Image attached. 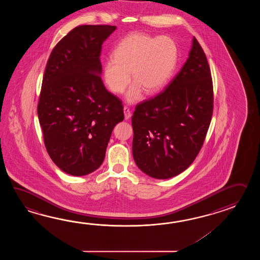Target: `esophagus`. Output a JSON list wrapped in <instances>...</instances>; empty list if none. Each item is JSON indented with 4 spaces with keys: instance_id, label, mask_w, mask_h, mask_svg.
Masks as SVG:
<instances>
[{
    "instance_id": "obj_1",
    "label": "esophagus",
    "mask_w": 260,
    "mask_h": 260,
    "mask_svg": "<svg viewBox=\"0 0 260 260\" xmlns=\"http://www.w3.org/2000/svg\"><path fill=\"white\" fill-rule=\"evenodd\" d=\"M123 112H124V119H125V120L130 119V117L132 115V113H131L130 110H129V108H127V107H124V108H123Z\"/></svg>"
}]
</instances>
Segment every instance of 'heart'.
Wrapping results in <instances>:
<instances>
[{"label": "heart", "mask_w": 260, "mask_h": 260, "mask_svg": "<svg viewBox=\"0 0 260 260\" xmlns=\"http://www.w3.org/2000/svg\"><path fill=\"white\" fill-rule=\"evenodd\" d=\"M178 49L169 36L151 37L132 34L122 39L113 51V59L106 61L103 79L114 94H122L131 82L136 83L126 94L128 102L141 99L142 89L148 94L159 92L177 66Z\"/></svg>", "instance_id": "obj_1"}]
</instances>
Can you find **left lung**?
I'll list each match as a JSON object with an SVG mask.
<instances>
[{
  "mask_svg": "<svg viewBox=\"0 0 260 260\" xmlns=\"http://www.w3.org/2000/svg\"><path fill=\"white\" fill-rule=\"evenodd\" d=\"M214 94L205 52L195 37L180 72L154 99L136 107L133 157L157 179L176 177L199 153L210 125Z\"/></svg>",
  "mask_w": 260,
  "mask_h": 260,
  "instance_id": "obj_1",
  "label": "left lung"
}]
</instances>
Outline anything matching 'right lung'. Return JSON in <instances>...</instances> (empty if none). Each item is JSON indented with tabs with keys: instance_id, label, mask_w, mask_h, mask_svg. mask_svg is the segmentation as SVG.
<instances>
[{
	"instance_id": "1",
	"label": "right lung",
	"mask_w": 260,
	"mask_h": 260,
	"mask_svg": "<svg viewBox=\"0 0 260 260\" xmlns=\"http://www.w3.org/2000/svg\"><path fill=\"white\" fill-rule=\"evenodd\" d=\"M115 26L83 25L54 47L37 108L44 145L61 170L81 177L95 171L111 133L124 118L121 100L101 80L102 44Z\"/></svg>"
}]
</instances>
